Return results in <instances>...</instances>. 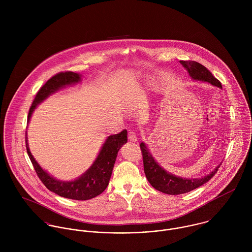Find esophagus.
<instances>
[{
  "label": "esophagus",
  "instance_id": "esophagus-1",
  "mask_svg": "<svg viewBox=\"0 0 252 252\" xmlns=\"http://www.w3.org/2000/svg\"><path fill=\"white\" fill-rule=\"evenodd\" d=\"M128 139H129L131 142H134V143L137 142V136H136V133H135L133 130H131V131L128 132Z\"/></svg>",
  "mask_w": 252,
  "mask_h": 252
}]
</instances>
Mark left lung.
Returning a JSON list of instances; mask_svg holds the SVG:
<instances>
[{
    "mask_svg": "<svg viewBox=\"0 0 252 252\" xmlns=\"http://www.w3.org/2000/svg\"><path fill=\"white\" fill-rule=\"evenodd\" d=\"M182 66L187 69L189 74L197 80H203L208 81L211 84L222 87L221 82L216 78L212 72H210L205 66L202 64L195 62V61H180ZM142 153H143V161H144V174L149 183L158 191L170 194V195H180L183 193H187L189 191H192L201 185L205 184L211 180L216 172L218 171V168L220 165L216 168L215 171H213L210 175L201 178V179H193V180H186L176 177L174 175H171L170 173L166 172L164 169H162L153 159L152 155L148 151L147 147L144 143L140 144Z\"/></svg>",
    "mask_w": 252,
    "mask_h": 252,
    "instance_id": "1",
    "label": "left lung"
}]
</instances>
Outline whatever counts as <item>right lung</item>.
<instances>
[{
	"label": "right lung",
	"mask_w": 252,
	"mask_h": 252,
	"mask_svg": "<svg viewBox=\"0 0 252 252\" xmlns=\"http://www.w3.org/2000/svg\"><path fill=\"white\" fill-rule=\"evenodd\" d=\"M79 80V74L72 72H58L50 77L36 93L33 104L29 109L28 122L38 103L43 101L48 95L55 92L59 88L71 83L78 82ZM125 143H127L126 130L121 131L119 134L109 136L91 168L82 177L70 182L55 180L44 172L32 156L28 147L27 140L26 149L37 177L48 190L64 198L85 201L95 198L105 191L109 182L117 152Z\"/></svg>",
	"instance_id": "obj_1"
}]
</instances>
